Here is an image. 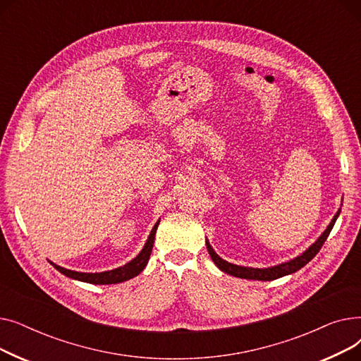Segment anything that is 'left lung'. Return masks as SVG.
Listing matches in <instances>:
<instances>
[{"mask_svg": "<svg viewBox=\"0 0 361 361\" xmlns=\"http://www.w3.org/2000/svg\"><path fill=\"white\" fill-rule=\"evenodd\" d=\"M343 206V204H341ZM341 214V207L338 209V212L335 214V216L332 218V221L329 222V225L326 226V230L320 234V237L310 245L309 249H306L301 255H298L294 259H290L287 262H282L279 264H275V267H269V268H249V267H240V264H234L224 260L222 257H219L216 255V252L212 249V245L209 243V240L206 238V247L207 252L211 255V259L214 260V263L216 267L231 276H237V278H243V279H255V281H274L278 278H282L286 275H291L297 271H300L302 267H306V264L317 255V252L320 250L322 245L326 241L331 230L334 228L335 221L338 219Z\"/></svg>", "mask_w": 361, "mask_h": 361, "instance_id": "left-lung-1", "label": "left lung"}]
</instances>
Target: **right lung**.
Masks as SVG:
<instances>
[{
	"label": "right lung",
	"instance_id": "1",
	"mask_svg": "<svg viewBox=\"0 0 361 361\" xmlns=\"http://www.w3.org/2000/svg\"><path fill=\"white\" fill-rule=\"evenodd\" d=\"M158 225H159V219L158 222L154 225V228H152L143 249L140 250V253L135 257L131 259L128 263H126L124 267L116 268V269H111V271H104V272H78V271H71V269H66L60 264H55L54 262L48 260L52 267L61 272L63 275L75 279V281H82V282H87V283H94V286H109V283H120L124 281H128L131 278L137 276L145 268L149 262L150 253H152V247H154V241H155V234L158 230Z\"/></svg>",
	"mask_w": 361,
	"mask_h": 361
}]
</instances>
